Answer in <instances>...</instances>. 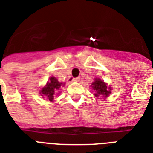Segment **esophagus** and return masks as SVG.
I'll use <instances>...</instances> for the list:
<instances>
[{"label":"esophagus","instance_id":"34e87169","mask_svg":"<svg viewBox=\"0 0 153 153\" xmlns=\"http://www.w3.org/2000/svg\"><path fill=\"white\" fill-rule=\"evenodd\" d=\"M79 80H80L79 78H74V79H73V81L74 82H79Z\"/></svg>","mask_w":153,"mask_h":153}]
</instances>
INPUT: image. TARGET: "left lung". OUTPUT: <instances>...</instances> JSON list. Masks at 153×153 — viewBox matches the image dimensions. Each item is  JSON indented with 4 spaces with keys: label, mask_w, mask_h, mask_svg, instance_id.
I'll use <instances>...</instances> for the list:
<instances>
[{
    "label": "left lung",
    "mask_w": 153,
    "mask_h": 153,
    "mask_svg": "<svg viewBox=\"0 0 153 153\" xmlns=\"http://www.w3.org/2000/svg\"><path fill=\"white\" fill-rule=\"evenodd\" d=\"M92 88L97 92L95 94L96 97H98V95H103L104 97H108L109 94H110V87H108L106 84L104 82L98 79H96L95 81L93 83L91 84Z\"/></svg>",
    "instance_id": "left-lung-1"
}]
</instances>
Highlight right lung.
<instances>
[{
	"mask_svg": "<svg viewBox=\"0 0 153 153\" xmlns=\"http://www.w3.org/2000/svg\"><path fill=\"white\" fill-rule=\"evenodd\" d=\"M62 85V83L59 82L56 78L51 77L49 81L47 82L46 86H44V88H42L40 94L42 96H44L48 98L49 101L52 102L54 99V95L57 92V91H59V89Z\"/></svg>",
	"mask_w": 153,
	"mask_h": 153,
	"instance_id": "right-lung-1",
	"label": "right lung"
}]
</instances>
